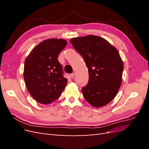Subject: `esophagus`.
<instances>
[{
    "label": "esophagus",
    "mask_w": 149,
    "mask_h": 149,
    "mask_svg": "<svg viewBox=\"0 0 149 149\" xmlns=\"http://www.w3.org/2000/svg\"><path fill=\"white\" fill-rule=\"evenodd\" d=\"M74 73H71L70 74V76L71 78H74Z\"/></svg>",
    "instance_id": "esophagus-1"
}]
</instances>
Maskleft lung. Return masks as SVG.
<instances>
[{"label":"left lung","mask_w":149,"mask_h":149,"mask_svg":"<svg viewBox=\"0 0 149 149\" xmlns=\"http://www.w3.org/2000/svg\"><path fill=\"white\" fill-rule=\"evenodd\" d=\"M70 42L88 70V83L82 88L85 100L95 107L107 105L122 83L124 64L118 50L104 38L92 35L73 38Z\"/></svg>","instance_id":"8db88e82"}]
</instances>
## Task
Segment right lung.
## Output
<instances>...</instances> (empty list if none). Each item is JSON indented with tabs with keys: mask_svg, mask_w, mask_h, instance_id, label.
<instances>
[{
	"mask_svg": "<svg viewBox=\"0 0 149 149\" xmlns=\"http://www.w3.org/2000/svg\"><path fill=\"white\" fill-rule=\"evenodd\" d=\"M64 39L49 38L40 43L26 57L24 78L30 95L42 104L60 97L68 79L63 77L58 55L66 45Z\"/></svg>",
	"mask_w": 149,
	"mask_h": 149,
	"instance_id": "right-lung-1",
	"label": "right lung"
}]
</instances>
